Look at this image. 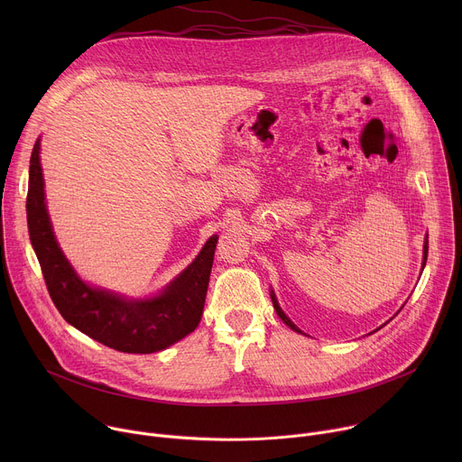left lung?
<instances>
[{
    "instance_id": "left-lung-1",
    "label": "left lung",
    "mask_w": 462,
    "mask_h": 462,
    "mask_svg": "<svg viewBox=\"0 0 462 462\" xmlns=\"http://www.w3.org/2000/svg\"><path fill=\"white\" fill-rule=\"evenodd\" d=\"M426 259H428V236H426V241H424V248H422V271H424V267H426ZM271 298H273V305H274V309H276V312H278V316L282 318V321L283 323H287L292 331H296V333H300L301 335V328L298 327V325H294V321H291V318L282 310V307H280V303H278V300H276V294H274V291H271ZM387 323V321H385ZM383 323V325H385ZM380 328V327H378ZM376 328V331H378ZM376 331H373V333H376Z\"/></svg>"
}]
</instances>
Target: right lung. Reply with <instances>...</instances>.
<instances>
[{
	"mask_svg": "<svg viewBox=\"0 0 462 462\" xmlns=\"http://www.w3.org/2000/svg\"><path fill=\"white\" fill-rule=\"evenodd\" d=\"M27 225L52 303L80 333L120 353L150 355L168 349L199 325L208 291L217 236L161 292L127 298L86 283L61 252L45 203L40 139L29 166Z\"/></svg>",
	"mask_w": 462,
	"mask_h": 462,
	"instance_id": "1",
	"label": "right lung"
}]
</instances>
